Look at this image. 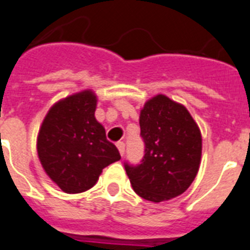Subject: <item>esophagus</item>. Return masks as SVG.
<instances>
[{"mask_svg": "<svg viewBox=\"0 0 250 250\" xmlns=\"http://www.w3.org/2000/svg\"><path fill=\"white\" fill-rule=\"evenodd\" d=\"M117 147H118V151H119V154H121V156H123V155H125V142H118V144H117Z\"/></svg>", "mask_w": 250, "mask_h": 250, "instance_id": "esophagus-1", "label": "esophagus"}]
</instances>
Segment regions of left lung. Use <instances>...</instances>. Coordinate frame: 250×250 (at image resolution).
Wrapping results in <instances>:
<instances>
[{"mask_svg": "<svg viewBox=\"0 0 250 250\" xmlns=\"http://www.w3.org/2000/svg\"><path fill=\"white\" fill-rule=\"evenodd\" d=\"M145 156L137 167L125 164L132 188L144 200L164 202L186 192L202 156V135L188 109L163 94L145 103L140 113Z\"/></svg>", "mask_w": 250, "mask_h": 250, "instance_id": "obj_1", "label": "left lung"}]
</instances>
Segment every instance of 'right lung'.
<instances>
[{
	"label": "right lung",
	"mask_w": 250,
	"mask_h": 250,
	"mask_svg": "<svg viewBox=\"0 0 250 250\" xmlns=\"http://www.w3.org/2000/svg\"><path fill=\"white\" fill-rule=\"evenodd\" d=\"M96 104L98 96L90 89L66 96L50 106L38 132L42 167L64 193L93 188L103 169L121 160L96 121Z\"/></svg>",
	"instance_id": "obj_1"
}]
</instances>
